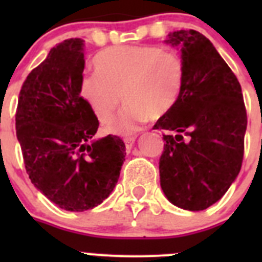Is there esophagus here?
I'll list each match as a JSON object with an SVG mask.
<instances>
[{
  "mask_svg": "<svg viewBox=\"0 0 262 262\" xmlns=\"http://www.w3.org/2000/svg\"><path fill=\"white\" fill-rule=\"evenodd\" d=\"M135 136H126V138L123 139L124 140V144H126V148H127V151H129L131 148H133L134 143H135Z\"/></svg>",
  "mask_w": 262,
  "mask_h": 262,
  "instance_id": "esophagus-1",
  "label": "esophagus"
}]
</instances>
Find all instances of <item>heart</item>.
<instances>
[{
	"instance_id": "1",
	"label": "heart",
	"mask_w": 262,
	"mask_h": 262,
	"mask_svg": "<svg viewBox=\"0 0 262 262\" xmlns=\"http://www.w3.org/2000/svg\"><path fill=\"white\" fill-rule=\"evenodd\" d=\"M97 73H85L78 92L97 119L106 123L123 101L119 117L111 120V133H134L152 117L166 114L177 102L185 66L177 52L155 46L110 47L94 57Z\"/></svg>"
}]
</instances>
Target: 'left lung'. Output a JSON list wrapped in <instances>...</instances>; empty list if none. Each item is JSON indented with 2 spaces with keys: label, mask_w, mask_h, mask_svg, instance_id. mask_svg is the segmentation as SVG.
Here are the masks:
<instances>
[{
  "label": "left lung",
  "mask_w": 262,
  "mask_h": 262,
  "mask_svg": "<svg viewBox=\"0 0 262 262\" xmlns=\"http://www.w3.org/2000/svg\"><path fill=\"white\" fill-rule=\"evenodd\" d=\"M168 36L166 43L181 47L185 78L177 102L154 126L166 131L160 185L173 205L201 211L221 200L239 174L247 110L239 81L209 39L195 30Z\"/></svg>",
  "instance_id": "8db88e82"
}]
</instances>
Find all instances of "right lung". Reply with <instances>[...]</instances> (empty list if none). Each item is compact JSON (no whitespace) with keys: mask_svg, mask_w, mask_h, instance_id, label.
I'll use <instances>...</instances> for the list:
<instances>
[{"mask_svg":"<svg viewBox=\"0 0 262 262\" xmlns=\"http://www.w3.org/2000/svg\"><path fill=\"white\" fill-rule=\"evenodd\" d=\"M82 47L80 38L55 46L23 82L15 113L30 180L67 211L102 203L117 185L126 155L119 136L93 140L99 122L78 92Z\"/></svg>","mask_w":262,"mask_h":262,"instance_id":"obj_1","label":"right lung"}]
</instances>
